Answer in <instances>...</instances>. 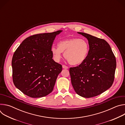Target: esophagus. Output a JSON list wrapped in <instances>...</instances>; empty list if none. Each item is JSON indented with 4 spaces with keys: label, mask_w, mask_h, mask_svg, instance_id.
<instances>
[{
    "label": "esophagus",
    "mask_w": 125,
    "mask_h": 125,
    "mask_svg": "<svg viewBox=\"0 0 125 125\" xmlns=\"http://www.w3.org/2000/svg\"><path fill=\"white\" fill-rule=\"evenodd\" d=\"M62 67H63V69H68V66H66V65H62Z\"/></svg>",
    "instance_id": "1"
}]
</instances>
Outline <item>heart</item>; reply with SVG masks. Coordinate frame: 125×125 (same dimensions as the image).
Segmentation results:
<instances>
[{"label":"heart","mask_w":125,"mask_h":125,"mask_svg":"<svg viewBox=\"0 0 125 125\" xmlns=\"http://www.w3.org/2000/svg\"><path fill=\"white\" fill-rule=\"evenodd\" d=\"M51 52L56 61L62 58V52L69 63L77 65L83 63L89 52V45L84 40L79 38H69L60 41L58 46H53Z\"/></svg>","instance_id":"heart-1"}]
</instances>
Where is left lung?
Returning a JSON list of instances; mask_svg holds the SVG:
<instances>
[{"mask_svg": "<svg viewBox=\"0 0 125 125\" xmlns=\"http://www.w3.org/2000/svg\"><path fill=\"white\" fill-rule=\"evenodd\" d=\"M88 42L89 52L85 60L70 68L71 83L81 96L90 98L101 94L112 85L116 60L110 46L104 40L78 32Z\"/></svg>", "mask_w": 125, "mask_h": 125, "instance_id": "1", "label": "left lung"}]
</instances>
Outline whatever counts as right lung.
Instances as JSON below:
<instances>
[{"mask_svg":"<svg viewBox=\"0 0 125 125\" xmlns=\"http://www.w3.org/2000/svg\"><path fill=\"white\" fill-rule=\"evenodd\" d=\"M62 31L31 35L15 51L12 60L13 81L24 94L39 98L52 92L62 67L53 60L51 47Z\"/></svg>","mask_w":125,"mask_h":125,"instance_id":"right-lung-1","label":"right lung"}]
</instances>
